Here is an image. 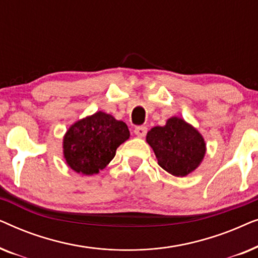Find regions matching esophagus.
Wrapping results in <instances>:
<instances>
[{
  "label": "esophagus",
  "instance_id": "obj_1",
  "mask_svg": "<svg viewBox=\"0 0 258 258\" xmlns=\"http://www.w3.org/2000/svg\"><path fill=\"white\" fill-rule=\"evenodd\" d=\"M147 132H148V128H147V126H143V125L136 126L135 130H134V133H135V135L137 137H144L147 135Z\"/></svg>",
  "mask_w": 258,
  "mask_h": 258
}]
</instances>
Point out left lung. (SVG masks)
Segmentation results:
<instances>
[{"mask_svg": "<svg viewBox=\"0 0 258 258\" xmlns=\"http://www.w3.org/2000/svg\"><path fill=\"white\" fill-rule=\"evenodd\" d=\"M157 163L169 174L184 177L202 163L207 151L203 136L190 123L177 116L167 119L163 126H154L147 134Z\"/></svg>", "mask_w": 258, "mask_h": 258, "instance_id": "1", "label": "left lung"}]
</instances>
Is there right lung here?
I'll list each match as a JSON object with an SVG mask.
<instances>
[{"mask_svg": "<svg viewBox=\"0 0 258 258\" xmlns=\"http://www.w3.org/2000/svg\"><path fill=\"white\" fill-rule=\"evenodd\" d=\"M128 125L103 111L79 119L63 136V157L77 174L96 175L129 139Z\"/></svg>", "mask_w": 258, "mask_h": 258, "instance_id": "obj_1", "label": "right lung"}]
</instances>
